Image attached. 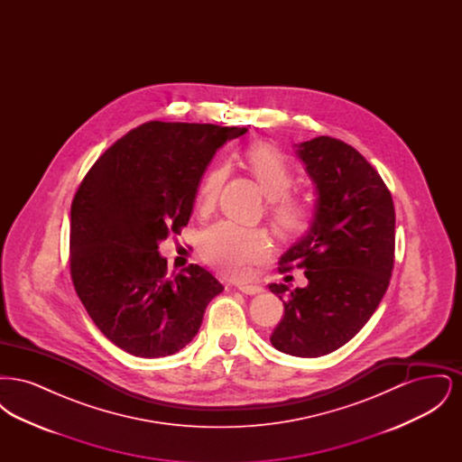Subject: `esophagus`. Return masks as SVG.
<instances>
[{
	"mask_svg": "<svg viewBox=\"0 0 462 462\" xmlns=\"http://www.w3.org/2000/svg\"><path fill=\"white\" fill-rule=\"evenodd\" d=\"M237 289L242 291L244 294H258V292L263 291V287L253 286V284H241V286H237Z\"/></svg>",
	"mask_w": 462,
	"mask_h": 462,
	"instance_id": "34e87169",
	"label": "esophagus"
}]
</instances>
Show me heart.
Masks as SVG:
<instances>
[{"label":"heart","instance_id":"obj_1","mask_svg":"<svg viewBox=\"0 0 462 462\" xmlns=\"http://www.w3.org/2000/svg\"><path fill=\"white\" fill-rule=\"evenodd\" d=\"M242 162L266 198V217L273 230L286 237L303 234L311 223L313 211L305 199L289 196L294 173L286 157L270 145H251L244 151ZM225 175L223 166H213L199 183L196 208L200 215L215 208ZM266 251L268 242L260 230L232 221L215 223L200 237L204 262L234 279L247 277L251 266L263 260Z\"/></svg>","mask_w":462,"mask_h":462}]
</instances>
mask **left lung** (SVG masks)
I'll use <instances>...</instances> for the list:
<instances>
[{"mask_svg":"<svg viewBox=\"0 0 462 462\" xmlns=\"http://www.w3.org/2000/svg\"><path fill=\"white\" fill-rule=\"evenodd\" d=\"M317 192L305 237L281 258L305 270L307 287L270 284L284 317L270 341L292 356L346 345L379 307L395 263V208L383 178L352 145L317 136L296 145Z\"/></svg>","mask_w":462,"mask_h":462,"instance_id":"1","label":"left lung"}]
</instances>
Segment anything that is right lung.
<instances>
[{
	"label": "right lung",
	"mask_w": 462,
	"mask_h": 462,
	"mask_svg": "<svg viewBox=\"0 0 462 462\" xmlns=\"http://www.w3.org/2000/svg\"><path fill=\"white\" fill-rule=\"evenodd\" d=\"M247 128L151 121L119 138L70 206V277L95 326L125 352L168 356L223 291L202 266L168 275L159 242L190 220L215 152Z\"/></svg>",
	"instance_id": "right-lung-1"
}]
</instances>
